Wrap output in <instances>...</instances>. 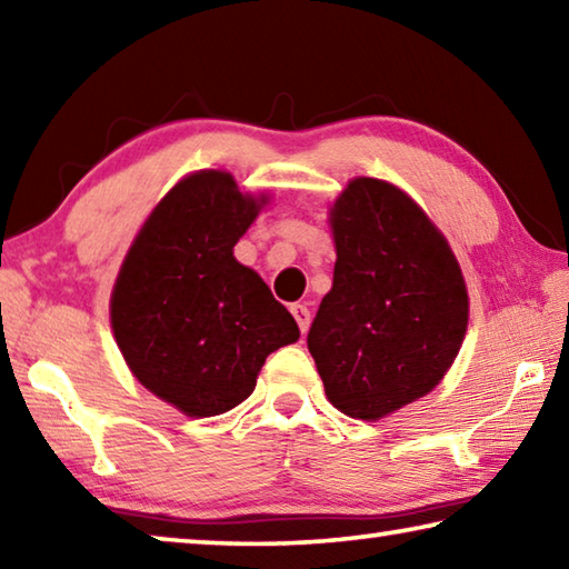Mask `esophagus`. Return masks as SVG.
<instances>
[{
  "label": "esophagus",
  "mask_w": 569,
  "mask_h": 569,
  "mask_svg": "<svg viewBox=\"0 0 569 569\" xmlns=\"http://www.w3.org/2000/svg\"><path fill=\"white\" fill-rule=\"evenodd\" d=\"M291 313H293V319L298 321V329H301V333H306L308 326H311V311H308V306L306 303H293Z\"/></svg>",
  "instance_id": "34e87169"
}]
</instances>
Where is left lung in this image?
<instances>
[{"label":"left lung","instance_id":"left-lung-1","mask_svg":"<svg viewBox=\"0 0 569 569\" xmlns=\"http://www.w3.org/2000/svg\"><path fill=\"white\" fill-rule=\"evenodd\" d=\"M329 226L333 286L308 351L336 409L379 421L427 397L455 363L469 326L465 273L435 220L389 180L351 178Z\"/></svg>","mask_w":569,"mask_h":569}]
</instances>
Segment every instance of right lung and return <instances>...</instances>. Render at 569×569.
I'll use <instances>...</instances> for the list:
<instances>
[{
	"label": "right lung",
	"instance_id": "right-lung-1",
	"mask_svg": "<svg viewBox=\"0 0 569 569\" xmlns=\"http://www.w3.org/2000/svg\"><path fill=\"white\" fill-rule=\"evenodd\" d=\"M266 206L228 170H196L150 210L114 278L110 326L134 379L192 419L236 409L298 323L233 248Z\"/></svg>",
	"mask_w": 569,
	"mask_h": 569
}]
</instances>
